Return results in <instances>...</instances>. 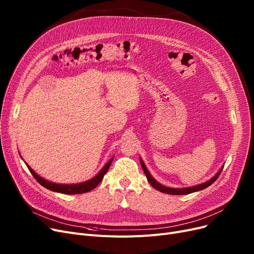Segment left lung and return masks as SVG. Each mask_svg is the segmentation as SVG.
<instances>
[{"mask_svg": "<svg viewBox=\"0 0 254 254\" xmlns=\"http://www.w3.org/2000/svg\"><path fill=\"white\" fill-rule=\"evenodd\" d=\"M140 163H141V166H142V169L145 173L146 177H147V180L148 182L153 186V188L159 191L162 192H165V193H168V194H176V195H179V194H188V193H191V192H194V191H198V190H205L206 188H208V186H210L213 182H215V180L218 178V176L220 175V173L222 171L223 168H221L218 172L217 174L211 178L210 180L202 183V184H198V185H195V186H192V188H184V189H171V188H167V186H164L162 185L161 183H158L151 175L150 173L148 172L147 168H146L144 162L142 161V158L140 157Z\"/></svg>", "mask_w": 254, "mask_h": 254, "instance_id": "8db88e82", "label": "left lung"}]
</instances>
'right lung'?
<instances>
[{
	"label": "right lung",
	"mask_w": 254,
	"mask_h": 254,
	"mask_svg": "<svg viewBox=\"0 0 254 254\" xmlns=\"http://www.w3.org/2000/svg\"><path fill=\"white\" fill-rule=\"evenodd\" d=\"M112 161H113V157L109 159V162L103 167V169L93 178H91V179H89L85 182L76 183V184H58V183H53V182L47 181L44 178L40 177L30 166H28V164H25V165H26V167H28V169L30 170V172L32 173V175L34 176V178L42 186H44L45 189L50 190L52 191H56V192L64 193V194H78V193L88 192V191H90V190L95 189L96 186L103 180L106 173L108 172Z\"/></svg>",
	"instance_id": "add662e5"
}]
</instances>
